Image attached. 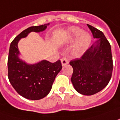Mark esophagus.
Instances as JSON below:
<instances>
[{"instance_id": "esophagus-1", "label": "esophagus", "mask_w": 120, "mask_h": 120, "mask_svg": "<svg viewBox=\"0 0 120 120\" xmlns=\"http://www.w3.org/2000/svg\"><path fill=\"white\" fill-rule=\"evenodd\" d=\"M68 62H69V60L66 58H63L61 59V63H62V66H65V65L68 64Z\"/></svg>"}]
</instances>
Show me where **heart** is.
Masks as SVG:
<instances>
[{"label": "heart", "instance_id": "1", "mask_svg": "<svg viewBox=\"0 0 120 120\" xmlns=\"http://www.w3.org/2000/svg\"><path fill=\"white\" fill-rule=\"evenodd\" d=\"M68 39L70 42L76 40L72 52L75 55H80L85 52L92 42V37L88 33H83V30L77 27H72L68 31Z\"/></svg>", "mask_w": 120, "mask_h": 120}]
</instances>
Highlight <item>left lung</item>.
<instances>
[{"mask_svg":"<svg viewBox=\"0 0 120 120\" xmlns=\"http://www.w3.org/2000/svg\"><path fill=\"white\" fill-rule=\"evenodd\" d=\"M96 42L82 58L72 60L71 81L78 93L91 96L100 92L109 83L113 70L111 46L104 33L87 24Z\"/></svg>","mask_w":120,"mask_h":120,"instance_id":"left-lung-1","label":"left lung"}]
</instances>
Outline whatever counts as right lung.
<instances>
[{
  "label": "right lung",
  "mask_w": 120,
  "mask_h": 120,
  "mask_svg": "<svg viewBox=\"0 0 120 120\" xmlns=\"http://www.w3.org/2000/svg\"><path fill=\"white\" fill-rule=\"evenodd\" d=\"M50 23L28 28L11 42L8 58V75L11 85L18 93L28 100H38L46 97L62 66L60 60L51 63L46 60L28 64L20 58L18 44L32 32L44 31Z\"/></svg>",
  "instance_id": "1"
}]
</instances>
